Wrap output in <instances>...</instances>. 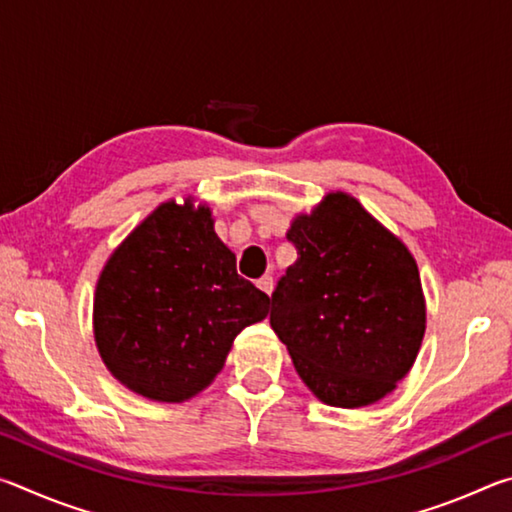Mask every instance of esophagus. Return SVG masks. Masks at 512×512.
<instances>
[{
	"mask_svg": "<svg viewBox=\"0 0 512 512\" xmlns=\"http://www.w3.org/2000/svg\"><path fill=\"white\" fill-rule=\"evenodd\" d=\"M257 289H262L264 293H268V296H271L273 293V277L271 275H262L257 280Z\"/></svg>",
	"mask_w": 512,
	"mask_h": 512,
	"instance_id": "34e87169",
	"label": "esophagus"
}]
</instances>
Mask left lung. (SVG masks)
<instances>
[{
  "mask_svg": "<svg viewBox=\"0 0 512 512\" xmlns=\"http://www.w3.org/2000/svg\"><path fill=\"white\" fill-rule=\"evenodd\" d=\"M287 239L298 259L271 296V327L300 379L339 409L384 400L409 375L427 329L411 250L348 192L296 214Z\"/></svg>",
  "mask_w": 512,
  "mask_h": 512,
  "instance_id": "left-lung-1",
  "label": "left lung"
}]
</instances>
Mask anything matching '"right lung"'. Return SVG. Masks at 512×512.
I'll return each instance as SVG.
<instances>
[{
  "label": "right lung",
  "mask_w": 512,
  "mask_h": 512,
  "mask_svg": "<svg viewBox=\"0 0 512 512\" xmlns=\"http://www.w3.org/2000/svg\"><path fill=\"white\" fill-rule=\"evenodd\" d=\"M271 300L237 275L207 203H160L103 264L94 343L110 375L153 402L196 397L219 375L241 329Z\"/></svg>",
  "instance_id": "obj_1"
}]
</instances>
